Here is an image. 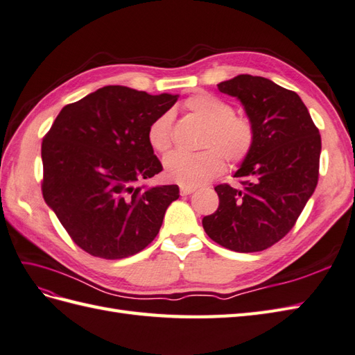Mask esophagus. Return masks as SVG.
Segmentation results:
<instances>
[{"mask_svg":"<svg viewBox=\"0 0 355 355\" xmlns=\"http://www.w3.org/2000/svg\"><path fill=\"white\" fill-rule=\"evenodd\" d=\"M195 190H196V187H193V186H181V187H180V192H181V195H183V196L193 193Z\"/></svg>","mask_w":355,"mask_h":355,"instance_id":"1","label":"esophagus"}]
</instances>
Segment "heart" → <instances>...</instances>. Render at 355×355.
<instances>
[{"label": "heart", "mask_w": 355, "mask_h": 355, "mask_svg": "<svg viewBox=\"0 0 355 355\" xmlns=\"http://www.w3.org/2000/svg\"><path fill=\"white\" fill-rule=\"evenodd\" d=\"M184 107L207 127L201 142L205 150L196 154H168L163 160L168 180L195 187L222 174L226 168L223 155L232 165L248 159L255 144V129L248 116L235 115L230 103L211 94L189 97ZM147 138L150 147L157 153H166L172 147L169 112L159 115L150 124Z\"/></svg>", "instance_id": "b5f03b06"}]
</instances>
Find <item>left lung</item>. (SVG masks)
Segmentation results:
<instances>
[{
	"label": "left lung",
	"instance_id": "8db88e82",
	"mask_svg": "<svg viewBox=\"0 0 355 355\" xmlns=\"http://www.w3.org/2000/svg\"><path fill=\"white\" fill-rule=\"evenodd\" d=\"M240 98L255 144L234 177L216 186L219 208L205 216L208 237L241 253L271 248L293 230L320 177L321 135L297 93L261 76L239 75L217 85Z\"/></svg>",
	"mask_w": 355,
	"mask_h": 355
}]
</instances>
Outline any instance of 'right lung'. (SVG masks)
Instances as JSON below:
<instances>
[{
	"label": "right lung",
	"mask_w": 355,
	"mask_h": 355,
	"mask_svg": "<svg viewBox=\"0 0 355 355\" xmlns=\"http://www.w3.org/2000/svg\"><path fill=\"white\" fill-rule=\"evenodd\" d=\"M178 96H151L120 85L66 105L42 142L44 201L78 246L121 259L156 239L175 184L136 187L163 169L148 127Z\"/></svg>",
	"instance_id": "1"
}]
</instances>
